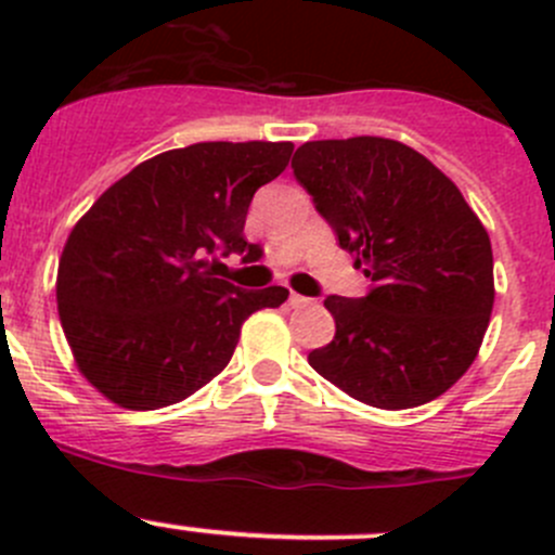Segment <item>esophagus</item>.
<instances>
[{
    "label": "esophagus",
    "instance_id": "obj_1",
    "mask_svg": "<svg viewBox=\"0 0 555 555\" xmlns=\"http://www.w3.org/2000/svg\"><path fill=\"white\" fill-rule=\"evenodd\" d=\"M309 304L311 300L304 298V295H298V293H289V298H287L289 309H304V306H309Z\"/></svg>",
    "mask_w": 555,
    "mask_h": 555
}]
</instances>
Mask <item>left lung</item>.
<instances>
[{
	"label": "left lung",
	"mask_w": 555,
	"mask_h": 555,
	"mask_svg": "<svg viewBox=\"0 0 555 555\" xmlns=\"http://www.w3.org/2000/svg\"><path fill=\"white\" fill-rule=\"evenodd\" d=\"M293 171L373 282L360 300H324L335 338L309 365L384 411L449 391L478 357L494 309L483 222L433 160L395 139L306 142Z\"/></svg>",
	"instance_id": "obj_1"
}]
</instances>
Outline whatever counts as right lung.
<instances>
[{"instance_id": "1", "label": "right lung", "mask_w": 555, "mask_h": 555, "mask_svg": "<svg viewBox=\"0 0 555 555\" xmlns=\"http://www.w3.org/2000/svg\"><path fill=\"white\" fill-rule=\"evenodd\" d=\"M293 142H198L144 160L77 220L55 276L75 365L128 411H158L225 371L242 324L287 300L215 276L244 238L257 188L287 169Z\"/></svg>"}]
</instances>
